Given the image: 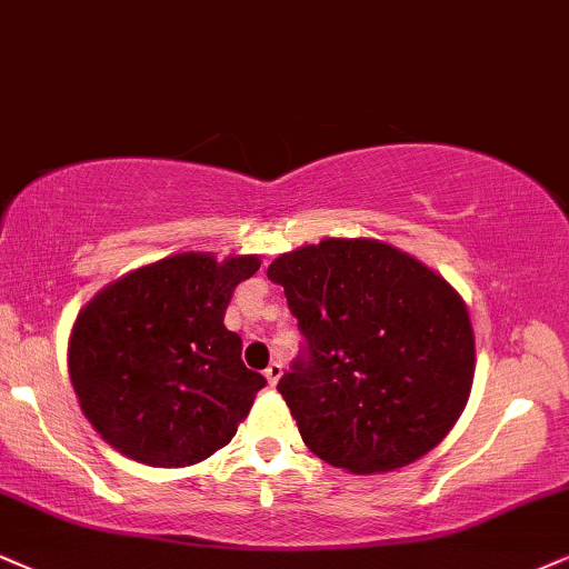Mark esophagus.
I'll return each instance as SVG.
<instances>
[{
    "label": "esophagus",
    "instance_id": "esophagus-1",
    "mask_svg": "<svg viewBox=\"0 0 569 569\" xmlns=\"http://www.w3.org/2000/svg\"><path fill=\"white\" fill-rule=\"evenodd\" d=\"M263 377H266V380H269V385L273 388V385L279 382V377H282V363H279V361H271L269 367H266Z\"/></svg>",
    "mask_w": 569,
    "mask_h": 569
}]
</instances>
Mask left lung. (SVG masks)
I'll list each match as a JSON object with an SVG mask.
<instances>
[{"instance_id":"obj_1","label":"left lung","mask_w":569,"mask_h":569,"mask_svg":"<svg viewBox=\"0 0 569 569\" xmlns=\"http://www.w3.org/2000/svg\"><path fill=\"white\" fill-rule=\"evenodd\" d=\"M266 273L306 338L277 390L319 459L390 472L451 432L472 390L475 332L438 271L388 242L327 237Z\"/></svg>"}]
</instances>
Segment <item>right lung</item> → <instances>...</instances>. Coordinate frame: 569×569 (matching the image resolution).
<instances>
[{"instance_id": "right-lung-1", "label": "right lung", "mask_w": 569, "mask_h": 569, "mask_svg": "<svg viewBox=\"0 0 569 569\" xmlns=\"http://www.w3.org/2000/svg\"><path fill=\"white\" fill-rule=\"evenodd\" d=\"M258 256L177 252L102 287L73 321L68 375L91 427L129 459L189 467L234 438L266 380L223 327Z\"/></svg>"}]
</instances>
